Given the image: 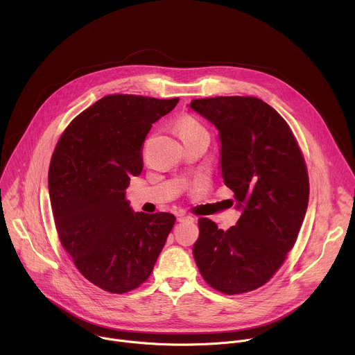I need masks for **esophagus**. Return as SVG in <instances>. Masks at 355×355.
Segmentation results:
<instances>
[{
	"label": "esophagus",
	"instance_id": "obj_1",
	"mask_svg": "<svg viewBox=\"0 0 355 355\" xmlns=\"http://www.w3.org/2000/svg\"><path fill=\"white\" fill-rule=\"evenodd\" d=\"M177 219H178V222H181V223H185V222H188V223H193V222H195V218H192V216H187V215H180Z\"/></svg>",
	"mask_w": 355,
	"mask_h": 355
}]
</instances>
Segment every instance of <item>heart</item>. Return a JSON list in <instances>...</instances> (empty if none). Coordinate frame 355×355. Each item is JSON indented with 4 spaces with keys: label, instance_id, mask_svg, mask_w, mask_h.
Segmentation results:
<instances>
[{
    "label": "heart",
    "instance_id": "b5f03b06",
    "mask_svg": "<svg viewBox=\"0 0 355 355\" xmlns=\"http://www.w3.org/2000/svg\"><path fill=\"white\" fill-rule=\"evenodd\" d=\"M177 130H178V135L181 139L198 137V136L208 137V130L204 128V125L189 115H185L178 121Z\"/></svg>",
    "mask_w": 355,
    "mask_h": 355
}]
</instances>
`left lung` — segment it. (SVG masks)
<instances>
[{
	"label": "left lung",
	"instance_id": "1",
	"mask_svg": "<svg viewBox=\"0 0 355 355\" xmlns=\"http://www.w3.org/2000/svg\"><path fill=\"white\" fill-rule=\"evenodd\" d=\"M219 132L220 171L241 211L226 232L199 218L192 252L216 291L237 295L263 286L293 247L309 202L305 160L284 118L254 96H216L189 104Z\"/></svg>",
	"mask_w": 355,
	"mask_h": 355
}]
</instances>
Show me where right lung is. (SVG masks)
<instances>
[{"label":"right lung","mask_w":355,"mask_h":355,"mask_svg":"<svg viewBox=\"0 0 355 355\" xmlns=\"http://www.w3.org/2000/svg\"><path fill=\"white\" fill-rule=\"evenodd\" d=\"M178 101L107 95L67 126L55 148L49 168L55 225L77 270L101 289L140 286L175 223L171 214L133 212L126 188L141 173L151 123Z\"/></svg>","instance_id":"1"}]
</instances>
